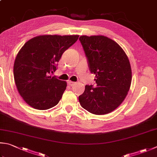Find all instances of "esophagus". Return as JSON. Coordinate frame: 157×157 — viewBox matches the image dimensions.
<instances>
[{
	"instance_id": "34e87169",
	"label": "esophagus",
	"mask_w": 157,
	"mask_h": 157,
	"mask_svg": "<svg viewBox=\"0 0 157 157\" xmlns=\"http://www.w3.org/2000/svg\"><path fill=\"white\" fill-rule=\"evenodd\" d=\"M68 84H69V85H70V86H74V85L76 84V82H73L72 81H68Z\"/></svg>"
}]
</instances>
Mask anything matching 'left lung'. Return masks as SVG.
Segmentation results:
<instances>
[{
  "instance_id": "obj_1",
  "label": "left lung",
  "mask_w": 157,
  "mask_h": 157,
  "mask_svg": "<svg viewBox=\"0 0 157 157\" xmlns=\"http://www.w3.org/2000/svg\"><path fill=\"white\" fill-rule=\"evenodd\" d=\"M89 69L96 75V87L85 85L78 100L82 108L95 115H105L119 106L128 94L132 80L131 64L124 50L102 35L79 37Z\"/></svg>"
}]
</instances>
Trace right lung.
<instances>
[{
	"instance_id": "obj_1",
	"label": "right lung",
	"mask_w": 157,
	"mask_h": 157,
	"mask_svg": "<svg viewBox=\"0 0 157 157\" xmlns=\"http://www.w3.org/2000/svg\"><path fill=\"white\" fill-rule=\"evenodd\" d=\"M79 35H40L29 40L17 53L13 76L23 100L33 108L46 110L57 105L67 82L50 76L57 70L63 53Z\"/></svg>"
}]
</instances>
